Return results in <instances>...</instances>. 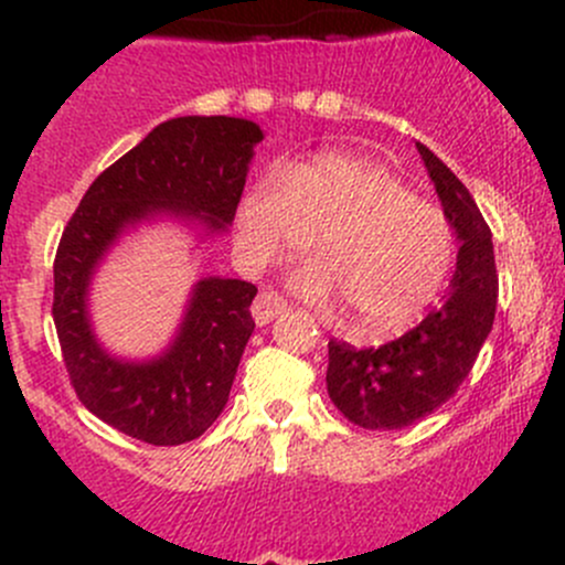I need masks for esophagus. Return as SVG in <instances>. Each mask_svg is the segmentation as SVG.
I'll list each match as a JSON object with an SVG mask.
<instances>
[{"instance_id":"1","label":"esophagus","mask_w":565,"mask_h":565,"mask_svg":"<svg viewBox=\"0 0 565 565\" xmlns=\"http://www.w3.org/2000/svg\"><path fill=\"white\" fill-rule=\"evenodd\" d=\"M284 311H287V300L276 292H259L256 295L254 306H250V315H254L256 324L273 322V319L284 315Z\"/></svg>"}]
</instances>
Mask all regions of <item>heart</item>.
I'll use <instances>...</instances> for the list:
<instances>
[{"mask_svg":"<svg viewBox=\"0 0 565 565\" xmlns=\"http://www.w3.org/2000/svg\"><path fill=\"white\" fill-rule=\"evenodd\" d=\"M237 241L254 265L295 256L317 237L319 259L295 273L309 300L341 298L352 328L388 333L413 322L451 273L457 235L437 204L385 163L319 152L281 182L262 177L237 207Z\"/></svg>","mask_w":565,"mask_h":565,"instance_id":"b5f03b06","label":"heart"}]
</instances>
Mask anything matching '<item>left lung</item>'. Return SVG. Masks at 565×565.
<instances>
[{
    "label": "left lung",
    "mask_w": 565,
    "mask_h": 565,
    "mask_svg": "<svg viewBox=\"0 0 565 565\" xmlns=\"http://www.w3.org/2000/svg\"><path fill=\"white\" fill-rule=\"evenodd\" d=\"M418 152L459 241L457 270L440 306L396 341L377 350L328 344L330 398L363 429H404L443 407L470 374L498 306L492 232L481 210L429 147Z\"/></svg>",
    "instance_id": "obj_1"
}]
</instances>
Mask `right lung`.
<instances>
[{"mask_svg": "<svg viewBox=\"0 0 565 565\" xmlns=\"http://www.w3.org/2000/svg\"><path fill=\"white\" fill-rule=\"evenodd\" d=\"M262 128L241 117H174L152 128L84 193L54 259V324L78 398L150 446L196 440L226 407L254 319L256 287L207 276L193 284L169 347L145 361L111 355L89 317V289L119 237L172 218L202 241L237 213Z\"/></svg>", "mask_w": 565, "mask_h": 565, "instance_id": "add662e5", "label": "right lung"}]
</instances>
